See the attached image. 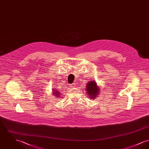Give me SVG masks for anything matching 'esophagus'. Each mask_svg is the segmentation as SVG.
Returning a JSON list of instances; mask_svg holds the SVG:
<instances>
[{
    "mask_svg": "<svg viewBox=\"0 0 149 149\" xmlns=\"http://www.w3.org/2000/svg\"><path fill=\"white\" fill-rule=\"evenodd\" d=\"M75 86H76V84H75V83H72V84H70V87L72 88L75 87Z\"/></svg>",
    "mask_w": 149,
    "mask_h": 149,
    "instance_id": "1",
    "label": "esophagus"
}]
</instances>
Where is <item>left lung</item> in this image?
<instances>
[{"label":"left lung","mask_w":149,"mask_h":149,"mask_svg":"<svg viewBox=\"0 0 149 149\" xmlns=\"http://www.w3.org/2000/svg\"><path fill=\"white\" fill-rule=\"evenodd\" d=\"M86 90L88 93L87 95H89L91 99H94L99 93V88H98L96 83L94 81L88 83Z\"/></svg>","instance_id":"left-lung-1"}]
</instances>
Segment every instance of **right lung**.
Wrapping results in <instances>:
<instances>
[{"label":"right lung","instance_id":"obj_1","mask_svg":"<svg viewBox=\"0 0 149 149\" xmlns=\"http://www.w3.org/2000/svg\"><path fill=\"white\" fill-rule=\"evenodd\" d=\"M54 95H56L57 97H59V96H61V95H60V93L59 92H57V91H54Z\"/></svg>","mask_w":149,"mask_h":149}]
</instances>
